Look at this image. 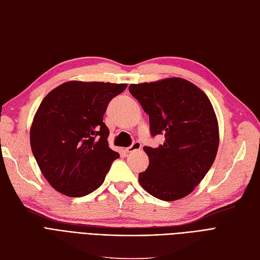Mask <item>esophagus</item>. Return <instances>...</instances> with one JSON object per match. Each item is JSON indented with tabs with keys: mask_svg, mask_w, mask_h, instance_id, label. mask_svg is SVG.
<instances>
[{
	"mask_svg": "<svg viewBox=\"0 0 260 260\" xmlns=\"http://www.w3.org/2000/svg\"><path fill=\"white\" fill-rule=\"evenodd\" d=\"M140 149H141V144H140L139 141H135L131 147L125 149V151H126V152H133V151H136V150H140Z\"/></svg>",
	"mask_w": 260,
	"mask_h": 260,
	"instance_id": "obj_1",
	"label": "esophagus"
}]
</instances>
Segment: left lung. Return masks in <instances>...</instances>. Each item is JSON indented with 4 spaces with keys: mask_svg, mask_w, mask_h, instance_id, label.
<instances>
[{
    "mask_svg": "<svg viewBox=\"0 0 260 260\" xmlns=\"http://www.w3.org/2000/svg\"><path fill=\"white\" fill-rule=\"evenodd\" d=\"M131 94L149 114L152 136L164 134L157 148L144 147L149 157L140 186L163 201L187 197L213 165L219 146V127L204 91L181 78L129 85Z\"/></svg>",
    "mask_w": 260,
    "mask_h": 260,
    "instance_id": "obj_1",
    "label": "left lung"
}]
</instances>
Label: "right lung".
<instances>
[{
  "label": "right lung",
  "mask_w": 260,
  "mask_h": 260,
  "mask_svg": "<svg viewBox=\"0 0 260 260\" xmlns=\"http://www.w3.org/2000/svg\"><path fill=\"white\" fill-rule=\"evenodd\" d=\"M127 84L68 81L42 100L30 127L40 170L56 191L70 198L103 185L118 152L109 148L104 114Z\"/></svg>",
  "instance_id": "1"
}]
</instances>
